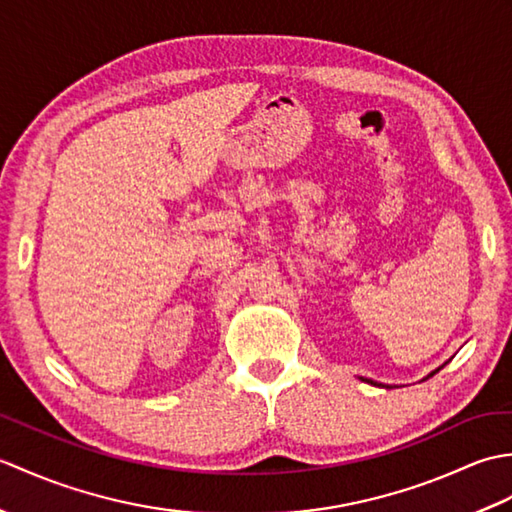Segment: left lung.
I'll return each mask as SVG.
<instances>
[{"label":"left lung","mask_w":512,"mask_h":512,"mask_svg":"<svg viewBox=\"0 0 512 512\" xmlns=\"http://www.w3.org/2000/svg\"><path fill=\"white\" fill-rule=\"evenodd\" d=\"M438 369H440V367H438ZM438 369H436V372H438ZM436 372H431V374H429L427 378H431V376H433V374H436ZM363 380H365V383H369V385H378V387H385V385H380V383H374V380H369V378H363Z\"/></svg>","instance_id":"left-lung-1"}]
</instances>
